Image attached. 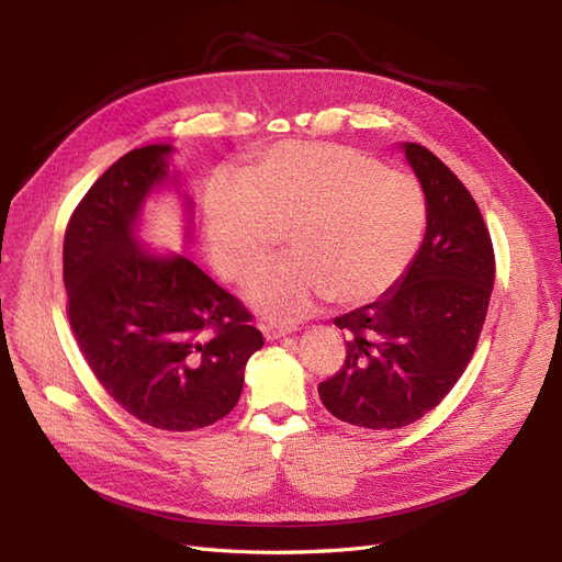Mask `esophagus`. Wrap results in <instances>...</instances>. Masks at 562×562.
<instances>
[{"instance_id": "34e87169", "label": "esophagus", "mask_w": 562, "mask_h": 562, "mask_svg": "<svg viewBox=\"0 0 562 562\" xmlns=\"http://www.w3.org/2000/svg\"><path fill=\"white\" fill-rule=\"evenodd\" d=\"M295 328L293 326H283V323H267V326H262V333H265V339H281L285 335H291Z\"/></svg>"}]
</instances>
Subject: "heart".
<instances>
[{"instance_id":"obj_1","label":"heart","mask_w":562,"mask_h":562,"mask_svg":"<svg viewBox=\"0 0 562 562\" xmlns=\"http://www.w3.org/2000/svg\"><path fill=\"white\" fill-rule=\"evenodd\" d=\"M206 234L215 267L244 281L285 241L291 258L246 288L252 310L297 318L326 295L351 307L384 293L419 248L427 201L419 182L361 149L281 143L248 176L206 187Z\"/></svg>"}]
</instances>
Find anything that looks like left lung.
Returning a JSON list of instances; mask_svg holds the SVG:
<instances>
[{
	"label": "left lung",
	"mask_w": 562,
	"mask_h": 562,
	"mask_svg": "<svg viewBox=\"0 0 562 562\" xmlns=\"http://www.w3.org/2000/svg\"><path fill=\"white\" fill-rule=\"evenodd\" d=\"M427 201L411 265L375 302L335 316L347 361L318 384L328 413L363 431L401 429L448 396L479 345L495 252L473 196L434 151L401 143Z\"/></svg>",
	"instance_id": "obj_1"
}]
</instances>
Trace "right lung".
I'll list each match as a JSON object with an SVG mask.
<instances>
[{
    "label": "right lung",
    "mask_w": 562,
    "mask_h": 562,
    "mask_svg": "<svg viewBox=\"0 0 562 562\" xmlns=\"http://www.w3.org/2000/svg\"><path fill=\"white\" fill-rule=\"evenodd\" d=\"M173 151L131 149L93 182L65 232L63 281L77 345L108 394L149 427L196 431L234 411L265 339L187 255L140 244L145 206L164 192L178 194L184 244L194 239Z\"/></svg>",
    "instance_id": "obj_1"
}]
</instances>
